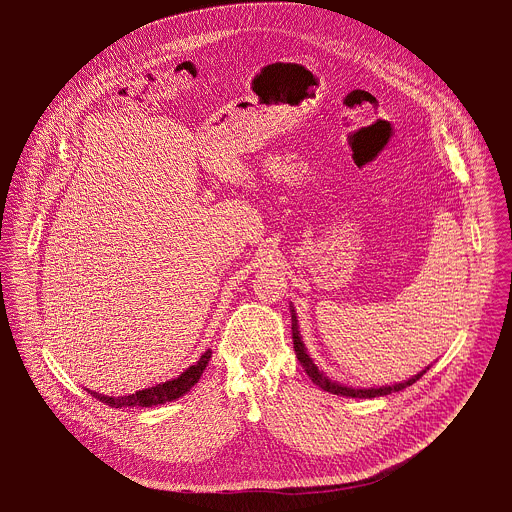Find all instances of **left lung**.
<instances>
[{
	"mask_svg": "<svg viewBox=\"0 0 512 512\" xmlns=\"http://www.w3.org/2000/svg\"><path fill=\"white\" fill-rule=\"evenodd\" d=\"M291 336H294V350H296V356L300 360V364L304 367V371L308 373V377L324 391L332 393V395H342V397H358V399H373V397H383V395H391V393H397V391H403L407 389L409 385H413L415 381H419L423 377V373L415 375L413 379L405 381V383H397V385H391V387H379V389H352V387H344V385H338L336 381H330L324 373L318 371L316 364L312 362V358L306 354V348H304V342L300 338V330H298V320H296V314L294 310H291Z\"/></svg>",
	"mask_w": 512,
	"mask_h": 512,
	"instance_id": "obj_1",
	"label": "left lung"
}]
</instances>
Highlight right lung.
<instances>
[{
  "label": "right lung",
  "mask_w": 512,
  "mask_h": 512,
  "mask_svg": "<svg viewBox=\"0 0 512 512\" xmlns=\"http://www.w3.org/2000/svg\"><path fill=\"white\" fill-rule=\"evenodd\" d=\"M210 354L212 350L208 348L190 369H186L180 377L172 379V381H166L162 385H156V387H150V389H143V391H137L133 395H125V397H107V395H99L95 391H89L97 401L109 405V407H115V409H121V407H152V405H162V403H168V401H174L182 395H186L196 383L198 379L202 377V371L206 369V364L210 360Z\"/></svg>",
  "instance_id": "1"
}]
</instances>
